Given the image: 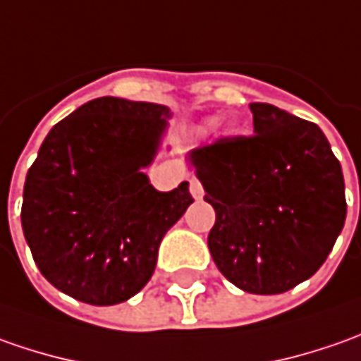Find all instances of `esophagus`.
Returning a JSON list of instances; mask_svg holds the SVG:
<instances>
[{
  "mask_svg": "<svg viewBox=\"0 0 361 361\" xmlns=\"http://www.w3.org/2000/svg\"><path fill=\"white\" fill-rule=\"evenodd\" d=\"M190 192H192V195L195 200H202V197H204V185H202V181L193 178V180L190 181Z\"/></svg>",
  "mask_w": 361,
  "mask_h": 361,
  "instance_id": "obj_1",
  "label": "esophagus"
}]
</instances>
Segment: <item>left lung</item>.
Masks as SVG:
<instances>
[{
  "instance_id": "left-lung-1",
  "label": "left lung",
  "mask_w": 361,
  "mask_h": 361,
  "mask_svg": "<svg viewBox=\"0 0 361 361\" xmlns=\"http://www.w3.org/2000/svg\"><path fill=\"white\" fill-rule=\"evenodd\" d=\"M254 133L190 152L216 209L207 247L240 290L283 293L312 278L345 221L343 173L324 131L269 104H250Z\"/></svg>"
}]
</instances>
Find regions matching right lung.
<instances>
[{
    "label": "right lung",
    "mask_w": 361,
    "mask_h": 361,
    "mask_svg": "<svg viewBox=\"0 0 361 361\" xmlns=\"http://www.w3.org/2000/svg\"><path fill=\"white\" fill-rule=\"evenodd\" d=\"M168 118L166 106L107 95L47 133L25 178L21 228L59 292L114 305L149 281L166 231L193 202L188 181L157 192L142 171Z\"/></svg>",
    "instance_id": "add662e5"
}]
</instances>
